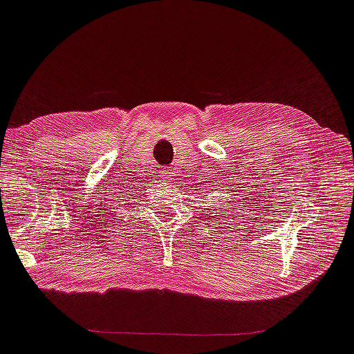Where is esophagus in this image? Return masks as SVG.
<instances>
[{"mask_svg": "<svg viewBox=\"0 0 354 354\" xmlns=\"http://www.w3.org/2000/svg\"><path fill=\"white\" fill-rule=\"evenodd\" d=\"M159 176L167 178V176H169V171H167V170H161V171H159Z\"/></svg>", "mask_w": 354, "mask_h": 354, "instance_id": "obj_1", "label": "esophagus"}]
</instances>
